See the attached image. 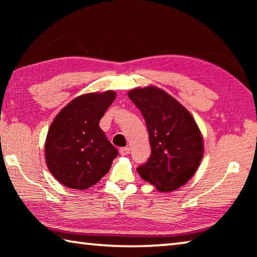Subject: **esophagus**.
I'll return each instance as SVG.
<instances>
[{
    "label": "esophagus",
    "instance_id": "34e87169",
    "mask_svg": "<svg viewBox=\"0 0 257 257\" xmlns=\"http://www.w3.org/2000/svg\"><path fill=\"white\" fill-rule=\"evenodd\" d=\"M129 147H121V149H120V154L121 155H122V156H124V155H128L129 154Z\"/></svg>",
    "mask_w": 257,
    "mask_h": 257
}]
</instances>
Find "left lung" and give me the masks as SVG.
<instances>
[{
    "instance_id": "1",
    "label": "left lung",
    "mask_w": 257,
    "mask_h": 257,
    "mask_svg": "<svg viewBox=\"0 0 257 257\" xmlns=\"http://www.w3.org/2000/svg\"><path fill=\"white\" fill-rule=\"evenodd\" d=\"M146 121L151 156L137 168L143 179L159 191H173L195 175L204 154L203 137L185 106L155 86L128 93Z\"/></svg>"
}]
</instances>
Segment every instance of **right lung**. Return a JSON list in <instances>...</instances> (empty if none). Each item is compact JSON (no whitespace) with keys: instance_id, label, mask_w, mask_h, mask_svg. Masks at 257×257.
Segmentation results:
<instances>
[{"instance_id":"add662e5","label":"right lung","mask_w":257,"mask_h":257,"mask_svg":"<svg viewBox=\"0 0 257 257\" xmlns=\"http://www.w3.org/2000/svg\"><path fill=\"white\" fill-rule=\"evenodd\" d=\"M114 98L113 90L80 95L54 118L45 142V160L60 184L85 190L110 170L118 151L98 123Z\"/></svg>"}]
</instances>
